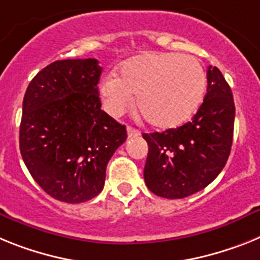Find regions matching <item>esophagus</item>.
<instances>
[{"instance_id":"34e87169","label":"esophagus","mask_w":260,"mask_h":260,"mask_svg":"<svg viewBox=\"0 0 260 260\" xmlns=\"http://www.w3.org/2000/svg\"><path fill=\"white\" fill-rule=\"evenodd\" d=\"M127 133H128V137H129V139H133V137H139L140 136V131L135 129L133 127H128L127 128Z\"/></svg>"}]
</instances>
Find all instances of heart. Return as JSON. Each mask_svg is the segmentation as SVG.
Listing matches in <instances>:
<instances>
[{
    "label": "heart",
    "instance_id": "1",
    "mask_svg": "<svg viewBox=\"0 0 260 260\" xmlns=\"http://www.w3.org/2000/svg\"><path fill=\"white\" fill-rule=\"evenodd\" d=\"M207 74L195 57L174 52L136 56L101 83L106 111L120 116L133 105L152 127L177 128L195 115L204 98Z\"/></svg>",
    "mask_w": 260,
    "mask_h": 260
}]
</instances>
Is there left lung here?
Wrapping results in <instances>:
<instances>
[{
	"label": "left lung",
	"instance_id": "1",
	"mask_svg": "<svg viewBox=\"0 0 260 260\" xmlns=\"http://www.w3.org/2000/svg\"><path fill=\"white\" fill-rule=\"evenodd\" d=\"M207 82V94L192 120L143 135L149 146L144 179L157 196L192 195L216 179L226 164L236 116L233 92L218 68L212 65Z\"/></svg>",
	"mask_w": 260,
	"mask_h": 260
}]
</instances>
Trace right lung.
<instances>
[{
  "instance_id": "add662e5",
  "label": "right lung",
  "mask_w": 260,
  "mask_h": 260,
  "mask_svg": "<svg viewBox=\"0 0 260 260\" xmlns=\"http://www.w3.org/2000/svg\"><path fill=\"white\" fill-rule=\"evenodd\" d=\"M96 58L47 65L26 90L19 148L31 177L49 196L65 203L95 198L106 168L127 140L125 125L101 110Z\"/></svg>"
}]
</instances>
